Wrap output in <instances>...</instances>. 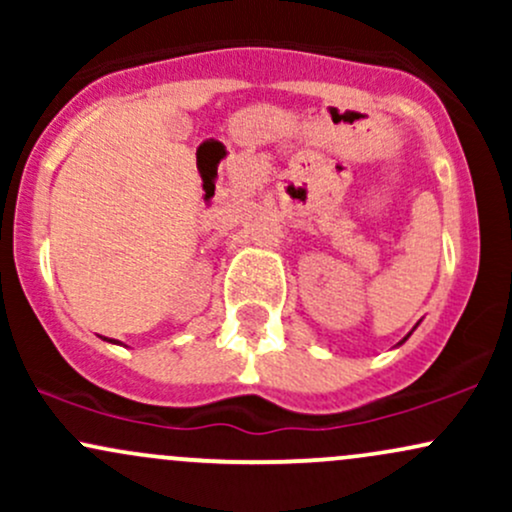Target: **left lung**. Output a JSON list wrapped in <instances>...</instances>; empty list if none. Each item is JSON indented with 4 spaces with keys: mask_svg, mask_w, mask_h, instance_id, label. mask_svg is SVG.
Instances as JSON below:
<instances>
[{
    "mask_svg": "<svg viewBox=\"0 0 512 512\" xmlns=\"http://www.w3.org/2000/svg\"><path fill=\"white\" fill-rule=\"evenodd\" d=\"M407 337H409V334H407ZM407 337H404V339H407Z\"/></svg>",
    "mask_w": 512,
    "mask_h": 512,
    "instance_id": "1",
    "label": "left lung"
}]
</instances>
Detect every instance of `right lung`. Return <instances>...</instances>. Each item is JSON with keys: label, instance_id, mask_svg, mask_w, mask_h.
Masks as SVG:
<instances>
[{"label": "right lung", "instance_id": "right-lung-1", "mask_svg": "<svg viewBox=\"0 0 512 512\" xmlns=\"http://www.w3.org/2000/svg\"><path fill=\"white\" fill-rule=\"evenodd\" d=\"M108 342H115V339H108Z\"/></svg>", "mask_w": 512, "mask_h": 512}]
</instances>
